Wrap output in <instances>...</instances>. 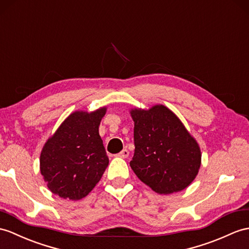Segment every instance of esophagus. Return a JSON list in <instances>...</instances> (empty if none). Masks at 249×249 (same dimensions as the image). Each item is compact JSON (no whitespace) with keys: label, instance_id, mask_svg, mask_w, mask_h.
Instances as JSON below:
<instances>
[{"label":"esophagus","instance_id":"esophagus-1","mask_svg":"<svg viewBox=\"0 0 249 249\" xmlns=\"http://www.w3.org/2000/svg\"><path fill=\"white\" fill-rule=\"evenodd\" d=\"M129 154H130V152L126 149H124L123 151H121V152H119L118 154H117V156L118 157H121V159H126V157L129 156Z\"/></svg>","mask_w":249,"mask_h":249}]
</instances>
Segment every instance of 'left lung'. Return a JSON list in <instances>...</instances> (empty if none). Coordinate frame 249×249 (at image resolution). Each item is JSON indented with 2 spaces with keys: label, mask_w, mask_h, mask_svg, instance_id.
Listing matches in <instances>:
<instances>
[{
  "label": "left lung",
  "mask_w": 249,
  "mask_h": 249,
  "mask_svg": "<svg viewBox=\"0 0 249 249\" xmlns=\"http://www.w3.org/2000/svg\"><path fill=\"white\" fill-rule=\"evenodd\" d=\"M134 156L132 170L160 195L184 190L198 173L201 150L172 111L162 105L133 108Z\"/></svg>",
  "instance_id": "1"
}]
</instances>
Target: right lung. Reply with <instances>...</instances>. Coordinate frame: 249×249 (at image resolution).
Listing matches in <instances>:
<instances>
[{
	"label": "right lung",
	"mask_w": 249,
	"mask_h": 249,
	"mask_svg": "<svg viewBox=\"0 0 249 249\" xmlns=\"http://www.w3.org/2000/svg\"><path fill=\"white\" fill-rule=\"evenodd\" d=\"M107 107L77 111L47 139L40 155V171L53 195L72 201L93 190L108 165L99 135Z\"/></svg>",
	"instance_id": "1"
}]
</instances>
